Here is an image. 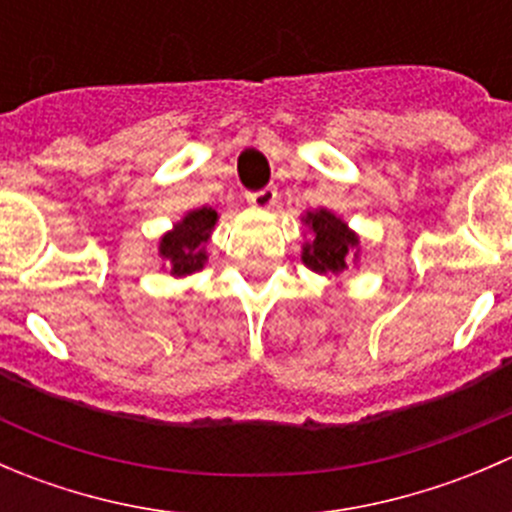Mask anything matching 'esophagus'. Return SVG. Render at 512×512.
Segmentation results:
<instances>
[{
  "mask_svg": "<svg viewBox=\"0 0 512 512\" xmlns=\"http://www.w3.org/2000/svg\"><path fill=\"white\" fill-rule=\"evenodd\" d=\"M247 200H250L255 208H262V210L272 208L277 200V188L275 185H265V188H260V190H252V193L247 195Z\"/></svg>",
  "mask_w": 512,
  "mask_h": 512,
  "instance_id": "1",
  "label": "esophagus"
}]
</instances>
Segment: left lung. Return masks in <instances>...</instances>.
<instances>
[{
	"mask_svg": "<svg viewBox=\"0 0 512 512\" xmlns=\"http://www.w3.org/2000/svg\"><path fill=\"white\" fill-rule=\"evenodd\" d=\"M304 223L314 232V242H309L302 252L304 265L319 275H342L347 270L349 250L359 242L354 232H349V227L339 218H334L329 210L309 213Z\"/></svg>",
	"mask_w": 512,
	"mask_h": 512,
	"instance_id": "obj_1",
	"label": "left lung"
}]
</instances>
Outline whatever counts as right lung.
<instances>
[{"instance_id":"1","label":"right lung","mask_w":512,"mask_h":512,"mask_svg":"<svg viewBox=\"0 0 512 512\" xmlns=\"http://www.w3.org/2000/svg\"><path fill=\"white\" fill-rule=\"evenodd\" d=\"M215 220H218V213L213 208L193 210L185 215L183 223L175 225V230L160 240V255L168 260L170 275L185 277L203 267V245L208 242Z\"/></svg>"}]
</instances>
